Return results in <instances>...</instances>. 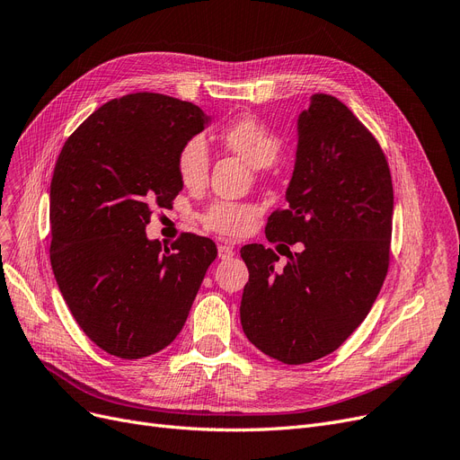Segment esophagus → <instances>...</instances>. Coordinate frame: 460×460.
Here are the masks:
<instances>
[{"label":"esophagus","mask_w":460,"mask_h":460,"mask_svg":"<svg viewBox=\"0 0 460 460\" xmlns=\"http://www.w3.org/2000/svg\"><path fill=\"white\" fill-rule=\"evenodd\" d=\"M217 255H219V259H231L233 255H234V248L231 246V244H219L217 246Z\"/></svg>","instance_id":"obj_1"}]
</instances>
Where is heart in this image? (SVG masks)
Listing matches in <instances>:
<instances>
[{
    "mask_svg": "<svg viewBox=\"0 0 460 460\" xmlns=\"http://www.w3.org/2000/svg\"><path fill=\"white\" fill-rule=\"evenodd\" d=\"M219 143L231 154L243 157L253 169L270 167L279 152L282 138L253 116H241L219 133ZM176 171L188 190H201L210 172V154L201 137H193L182 145L176 155ZM257 208L234 201H216L201 216L203 224L226 236H243L255 222Z\"/></svg>",
    "mask_w": 460,
    "mask_h": 460,
    "instance_id": "obj_1",
    "label": "heart"
}]
</instances>
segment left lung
Segmentation results:
<instances>
[{"label":"left lung","instance_id":"1","mask_svg":"<svg viewBox=\"0 0 460 460\" xmlns=\"http://www.w3.org/2000/svg\"><path fill=\"white\" fill-rule=\"evenodd\" d=\"M298 143L288 207L269 217V243H301L278 255L248 244L241 303L248 341L286 365L341 348L363 323L389 269L393 182L374 135L336 97L314 93L296 119ZM278 250V248H276Z\"/></svg>","mask_w":460,"mask_h":460}]
</instances>
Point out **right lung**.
Instances as JSON below:
<instances>
[{"instance_id": "1", "label": "right lung", "mask_w": 460, "mask_h": 460, "mask_svg": "<svg viewBox=\"0 0 460 460\" xmlns=\"http://www.w3.org/2000/svg\"><path fill=\"white\" fill-rule=\"evenodd\" d=\"M210 118L193 103L138 92L99 107L67 138L50 182V263L93 344L143 358L182 331L216 244L182 233L150 241L152 208L182 190L176 155Z\"/></svg>"}]
</instances>
